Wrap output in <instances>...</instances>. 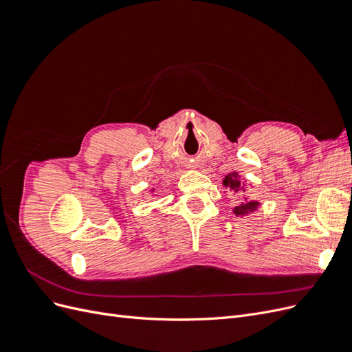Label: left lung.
Returning a JSON list of instances; mask_svg holds the SVG:
<instances>
[{"label":"left lung","mask_w":352,"mask_h":352,"mask_svg":"<svg viewBox=\"0 0 352 352\" xmlns=\"http://www.w3.org/2000/svg\"><path fill=\"white\" fill-rule=\"evenodd\" d=\"M223 185H225L226 188H230L233 192H239L241 190V182H239V176L238 173H229L228 176H225V180H223ZM245 190V189H243ZM247 199V198H245ZM260 204L257 201H248V202H242L241 206L235 207V210H233V212H235L236 216H243V214H248V212L254 211L255 208H257Z\"/></svg>","instance_id":"8db88e82"}]
</instances>
